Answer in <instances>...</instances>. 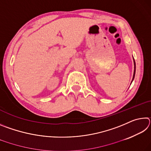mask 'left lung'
<instances>
[{"mask_svg":"<svg viewBox=\"0 0 151 151\" xmlns=\"http://www.w3.org/2000/svg\"><path fill=\"white\" fill-rule=\"evenodd\" d=\"M133 61H134V74H133V77H132V81H131V83H132V82L133 81V80H134V75H135V71H136V64H135V61H134V58H133Z\"/></svg>","mask_w":151,"mask_h":151,"instance_id":"8db88e82","label":"left lung"}]
</instances>
